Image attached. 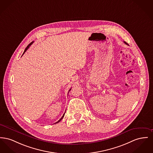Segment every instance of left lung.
Returning <instances> with one entry per match:
<instances>
[{"mask_svg": "<svg viewBox=\"0 0 153 153\" xmlns=\"http://www.w3.org/2000/svg\"><path fill=\"white\" fill-rule=\"evenodd\" d=\"M124 43H126V42H124Z\"/></svg>", "mask_w": 153, "mask_h": 153, "instance_id": "8db88e82", "label": "left lung"}]
</instances>
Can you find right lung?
Here are the masks:
<instances>
[{"instance_id": "1", "label": "right lung", "mask_w": 153, "mask_h": 153, "mask_svg": "<svg viewBox=\"0 0 153 153\" xmlns=\"http://www.w3.org/2000/svg\"><path fill=\"white\" fill-rule=\"evenodd\" d=\"M33 43V42H31V43H30V44H29V45H27V48H25V50H24V53H23V54H24V53H25V52H26V51H27V49H28V48H29V46H30V45H32V43ZM23 54H22V55H23ZM71 89H70V90H69V91H71ZM65 113H64V114H63V116H62V117H61V118H60V120H58V121H57V122H56V123H55V124H56V123H59V121H61V120H62V118H63V117H64V115H65Z\"/></svg>"}]
</instances>
